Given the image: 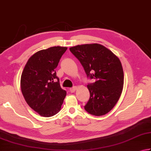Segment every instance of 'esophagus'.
Returning a JSON list of instances; mask_svg holds the SVG:
<instances>
[{"label": "esophagus", "mask_w": 151, "mask_h": 151, "mask_svg": "<svg viewBox=\"0 0 151 151\" xmlns=\"http://www.w3.org/2000/svg\"><path fill=\"white\" fill-rule=\"evenodd\" d=\"M76 89H77V87H76V86H73V88H70V92H72V93L75 92L76 91Z\"/></svg>", "instance_id": "esophagus-1"}]
</instances>
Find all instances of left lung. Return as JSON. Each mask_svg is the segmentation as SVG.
<instances>
[{
    "label": "left lung",
    "instance_id": "left-lung-1",
    "mask_svg": "<svg viewBox=\"0 0 151 151\" xmlns=\"http://www.w3.org/2000/svg\"><path fill=\"white\" fill-rule=\"evenodd\" d=\"M69 49L83 65L87 77L95 79L94 83L87 85L90 98L85 110L96 116L108 113L122 92L124 75L120 60L98 43L78 45Z\"/></svg>",
    "mask_w": 151,
    "mask_h": 151
}]
</instances>
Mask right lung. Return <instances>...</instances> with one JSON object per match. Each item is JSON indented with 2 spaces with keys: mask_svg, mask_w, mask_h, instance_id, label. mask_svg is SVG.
Listing matches in <instances>:
<instances>
[{
  "mask_svg": "<svg viewBox=\"0 0 151 151\" xmlns=\"http://www.w3.org/2000/svg\"><path fill=\"white\" fill-rule=\"evenodd\" d=\"M67 49L55 46L36 52L30 57L22 73L20 86L24 99L43 117L58 113L66 96L55 69Z\"/></svg>",
  "mask_w": 151,
  "mask_h": 151,
  "instance_id": "obj_1",
  "label": "right lung"
}]
</instances>
